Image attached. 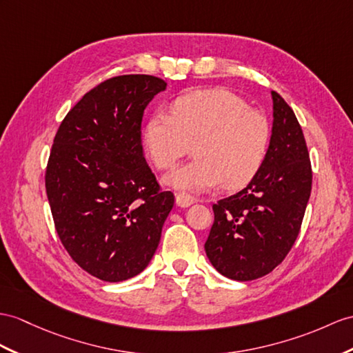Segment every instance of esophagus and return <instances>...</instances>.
I'll return each instance as SVG.
<instances>
[{
  "label": "esophagus",
  "mask_w": 353,
  "mask_h": 353,
  "mask_svg": "<svg viewBox=\"0 0 353 353\" xmlns=\"http://www.w3.org/2000/svg\"><path fill=\"white\" fill-rule=\"evenodd\" d=\"M175 199H176V205L181 206V208H187V206H190L194 202V197L187 193H178Z\"/></svg>",
  "instance_id": "34e87169"
}]
</instances>
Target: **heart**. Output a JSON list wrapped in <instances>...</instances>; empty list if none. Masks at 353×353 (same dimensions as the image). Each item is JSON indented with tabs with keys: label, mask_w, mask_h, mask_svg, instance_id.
<instances>
[{
	"label": "heart",
	"mask_w": 353,
	"mask_h": 353,
	"mask_svg": "<svg viewBox=\"0 0 353 353\" xmlns=\"http://www.w3.org/2000/svg\"><path fill=\"white\" fill-rule=\"evenodd\" d=\"M262 112L228 90L193 91L166 112H154L142 130V147L157 169H169L193 148L194 159L163 178L184 192H206L247 184L261 169L270 143Z\"/></svg>",
	"instance_id": "obj_1"
}]
</instances>
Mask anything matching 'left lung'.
I'll list each match as a JSON object with an SVG mask.
<instances>
[{
    "label": "left lung",
    "instance_id": "1",
    "mask_svg": "<svg viewBox=\"0 0 353 353\" xmlns=\"http://www.w3.org/2000/svg\"><path fill=\"white\" fill-rule=\"evenodd\" d=\"M271 139L261 169L241 192L212 205L205 252L221 276L256 280L283 262L294 245L312 193V165L298 119L271 91Z\"/></svg>",
    "mask_w": 353,
    "mask_h": 353
}]
</instances>
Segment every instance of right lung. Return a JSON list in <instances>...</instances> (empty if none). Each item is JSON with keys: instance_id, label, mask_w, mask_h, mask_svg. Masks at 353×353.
<instances>
[{"instance_id": "right-lung-1", "label": "right lung", "mask_w": 353, "mask_h": 353, "mask_svg": "<svg viewBox=\"0 0 353 353\" xmlns=\"http://www.w3.org/2000/svg\"><path fill=\"white\" fill-rule=\"evenodd\" d=\"M150 74L110 77L76 103L55 134L46 193L67 253L103 281L147 268L174 208L142 150V118L166 90Z\"/></svg>"}]
</instances>
